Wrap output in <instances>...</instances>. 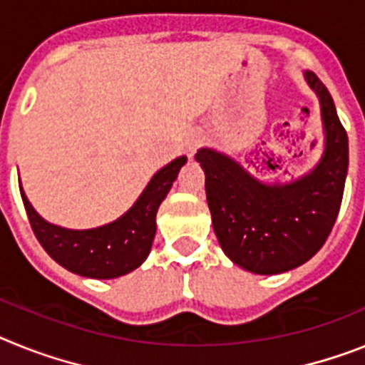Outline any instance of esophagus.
<instances>
[{
    "label": "esophagus",
    "instance_id": "1",
    "mask_svg": "<svg viewBox=\"0 0 365 365\" xmlns=\"http://www.w3.org/2000/svg\"><path fill=\"white\" fill-rule=\"evenodd\" d=\"M198 145H200V139H192L191 143H189V147H187V150H189V156H192V154H195V150Z\"/></svg>",
    "mask_w": 365,
    "mask_h": 365
}]
</instances>
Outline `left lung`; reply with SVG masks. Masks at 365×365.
Here are the masks:
<instances>
[{
    "instance_id": "obj_1",
    "label": "left lung",
    "mask_w": 365,
    "mask_h": 365,
    "mask_svg": "<svg viewBox=\"0 0 365 365\" xmlns=\"http://www.w3.org/2000/svg\"><path fill=\"white\" fill-rule=\"evenodd\" d=\"M305 78L318 95L325 132L322 160L305 176L268 183L213 148L195 154L205 173L215 235L227 257L253 274H283L314 257L340 211L349 167L347 132L325 84L312 71Z\"/></svg>"
}]
</instances>
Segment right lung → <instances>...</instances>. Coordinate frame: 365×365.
<instances>
[{
    "label": "right lung",
    "mask_w": 365,
    "mask_h": 365,
    "mask_svg": "<svg viewBox=\"0 0 365 365\" xmlns=\"http://www.w3.org/2000/svg\"><path fill=\"white\" fill-rule=\"evenodd\" d=\"M185 161V156H180L165 165L123 217L91 230H68L49 224L34 211L24 189H20L21 200L38 242L53 261L84 277H121L139 268L148 257L156 235L158 209Z\"/></svg>",
    "instance_id": "add662e5"
}]
</instances>
